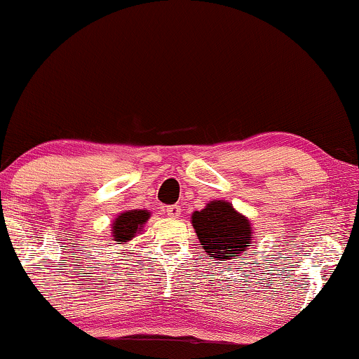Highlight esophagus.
<instances>
[{"instance_id": "34e87169", "label": "esophagus", "mask_w": 359, "mask_h": 359, "mask_svg": "<svg viewBox=\"0 0 359 359\" xmlns=\"http://www.w3.org/2000/svg\"><path fill=\"white\" fill-rule=\"evenodd\" d=\"M165 212L168 214L170 217H180L181 216V206H178V204H171V206L165 208Z\"/></svg>"}]
</instances>
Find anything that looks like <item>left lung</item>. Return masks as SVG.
I'll return each mask as SVG.
<instances>
[{
	"label": "left lung",
	"instance_id": "1",
	"mask_svg": "<svg viewBox=\"0 0 359 359\" xmlns=\"http://www.w3.org/2000/svg\"><path fill=\"white\" fill-rule=\"evenodd\" d=\"M194 231L208 255L217 260L237 259L252 242V227L227 201H211L191 216Z\"/></svg>",
	"mask_w": 359,
	"mask_h": 359
}]
</instances>
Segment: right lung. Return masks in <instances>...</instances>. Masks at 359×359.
<instances>
[{
    "instance_id": "add662e5",
    "label": "right lung",
    "mask_w": 359,
    "mask_h": 359,
    "mask_svg": "<svg viewBox=\"0 0 359 359\" xmlns=\"http://www.w3.org/2000/svg\"><path fill=\"white\" fill-rule=\"evenodd\" d=\"M150 217V212L142 211V209H132V211H125L118 214L117 219L114 221V239L117 244H125V242L132 241L135 234L145 226V222Z\"/></svg>"
}]
</instances>
